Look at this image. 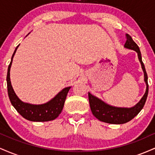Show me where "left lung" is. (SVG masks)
<instances>
[{
    "label": "left lung",
    "mask_w": 155,
    "mask_h": 155,
    "mask_svg": "<svg viewBox=\"0 0 155 155\" xmlns=\"http://www.w3.org/2000/svg\"><path fill=\"white\" fill-rule=\"evenodd\" d=\"M126 42L124 44V47L128 49H133L138 53V59L140 64H141L142 69L144 73V81L147 84V90L144 95L141 98L139 102L136 106L132 108H117L111 106L107 105L95 97L89 92V102H90V108L92 114L95 116L97 120L102 122H106L110 124H124L133 120L135 117L138 114L141 109L144 106V104L147 101V95L149 92V85H148V76H147V71L143 65V61L141 59V54L139 49V47L135 43L131 36L128 34H126Z\"/></svg>",
    "instance_id": "left-lung-1"
}]
</instances>
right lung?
Instances as JSON below:
<instances>
[{
    "label": "right lung",
    "mask_w": 155,
    "mask_h": 155,
    "mask_svg": "<svg viewBox=\"0 0 155 155\" xmlns=\"http://www.w3.org/2000/svg\"><path fill=\"white\" fill-rule=\"evenodd\" d=\"M19 45L15 49V52L12 57V60L8 65L6 76L7 90H8V95L11 103L19 114L28 120L33 121V122H47V121L54 120L59 116L63 110L67 94L71 87L63 89L52 100L49 101L47 104L32 105L21 101L16 95L10 81V68L12 63L13 57Z\"/></svg>",
    "instance_id": "obj_1"
}]
</instances>
